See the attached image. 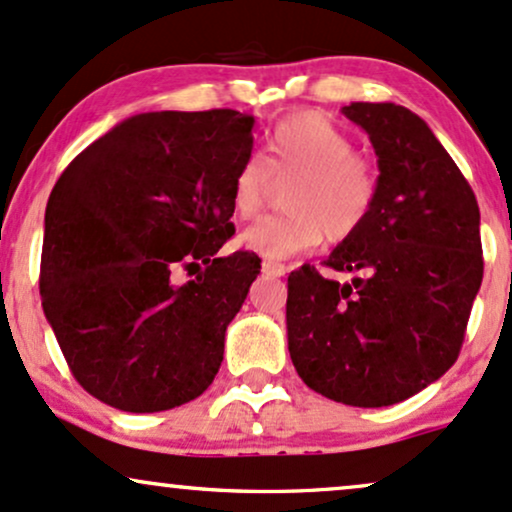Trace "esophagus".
<instances>
[{
    "label": "esophagus",
    "mask_w": 512,
    "mask_h": 512,
    "mask_svg": "<svg viewBox=\"0 0 512 512\" xmlns=\"http://www.w3.org/2000/svg\"><path fill=\"white\" fill-rule=\"evenodd\" d=\"M261 273L268 275V278H282V275H285V266H282V263L263 261L261 263Z\"/></svg>",
    "instance_id": "1"
}]
</instances>
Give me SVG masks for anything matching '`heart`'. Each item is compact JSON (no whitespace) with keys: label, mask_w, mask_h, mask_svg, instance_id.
Segmentation results:
<instances>
[{"label":"heart","mask_w":512,"mask_h":512,"mask_svg":"<svg viewBox=\"0 0 512 512\" xmlns=\"http://www.w3.org/2000/svg\"><path fill=\"white\" fill-rule=\"evenodd\" d=\"M290 182L282 194L287 213L270 215L242 234L246 249L268 261L316 249L323 239L347 242L374 213L381 177L376 162L354 150L347 131L314 110L294 112L275 124L266 160L249 155L232 182V210L251 220L266 208L272 179Z\"/></svg>","instance_id":"b5f03b06"}]
</instances>
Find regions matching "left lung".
I'll return each mask as SVG.
<instances>
[{
	"label": "left lung",
	"instance_id": "left-lung-1",
	"mask_svg": "<svg viewBox=\"0 0 512 512\" xmlns=\"http://www.w3.org/2000/svg\"><path fill=\"white\" fill-rule=\"evenodd\" d=\"M342 114L369 134L381 194L366 225L323 266L287 278V347L316 393L352 407L412 398L458 359L484 275L479 206L422 117L393 102Z\"/></svg>",
	"mask_w": 512,
	"mask_h": 512
}]
</instances>
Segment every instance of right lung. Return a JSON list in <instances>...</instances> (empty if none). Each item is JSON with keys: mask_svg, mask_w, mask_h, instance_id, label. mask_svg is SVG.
I'll return each instance as SVG.
<instances>
[{"mask_svg": "<svg viewBox=\"0 0 512 512\" xmlns=\"http://www.w3.org/2000/svg\"><path fill=\"white\" fill-rule=\"evenodd\" d=\"M237 110L146 112L71 160L45 210L40 297L83 390L162 412L213 383L261 261L218 256L254 148Z\"/></svg>", "mask_w": 512, "mask_h": 512, "instance_id": "obj_1", "label": "right lung"}]
</instances>
